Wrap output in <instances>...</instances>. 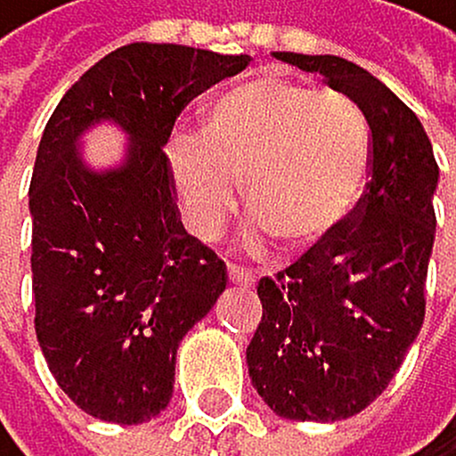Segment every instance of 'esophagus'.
<instances>
[{
  "label": "esophagus",
  "mask_w": 456,
  "mask_h": 456,
  "mask_svg": "<svg viewBox=\"0 0 456 456\" xmlns=\"http://www.w3.org/2000/svg\"><path fill=\"white\" fill-rule=\"evenodd\" d=\"M226 277H230V283H235V287H254L256 283V277L254 272H248V268H241V265H226Z\"/></svg>",
  "instance_id": "esophagus-1"
}]
</instances>
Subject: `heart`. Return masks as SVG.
Returning <instances> with one entry per match:
<instances>
[{
    "label": "heart",
    "mask_w": 456,
    "mask_h": 456,
    "mask_svg": "<svg viewBox=\"0 0 456 456\" xmlns=\"http://www.w3.org/2000/svg\"><path fill=\"white\" fill-rule=\"evenodd\" d=\"M188 224L212 239L239 208L250 244L314 254L353 221L370 179V127L353 98L281 74L235 86L208 110L200 140L173 146Z\"/></svg>",
    "instance_id": "obj_1"
}]
</instances>
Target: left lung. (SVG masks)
Wrapping results in <instances>:
<instances>
[{
  "instance_id": "obj_1",
  "label": "left lung",
  "mask_w": 456,
  "mask_h": 456,
  "mask_svg": "<svg viewBox=\"0 0 456 456\" xmlns=\"http://www.w3.org/2000/svg\"><path fill=\"white\" fill-rule=\"evenodd\" d=\"M274 56L358 103L370 127V184L338 239L259 281L248 373L281 418L343 421L388 388L421 331L439 167L418 116L355 61Z\"/></svg>"
}]
</instances>
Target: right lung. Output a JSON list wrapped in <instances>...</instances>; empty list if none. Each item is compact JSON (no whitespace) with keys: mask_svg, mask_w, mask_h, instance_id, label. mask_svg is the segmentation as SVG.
Listing matches in <instances>:
<instances>
[{"mask_svg":"<svg viewBox=\"0 0 456 456\" xmlns=\"http://www.w3.org/2000/svg\"><path fill=\"white\" fill-rule=\"evenodd\" d=\"M248 61L127 44L94 61L44 127L28 184L35 334L59 388L101 421L164 412L182 338L226 289V265L184 232L164 146L188 101ZM101 121L128 136L107 170L79 151Z\"/></svg>","mask_w":456,"mask_h":456,"instance_id":"add662e5","label":"right lung"}]
</instances>
